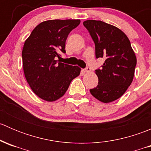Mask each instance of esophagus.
Wrapping results in <instances>:
<instances>
[{
	"label": "esophagus",
	"mask_w": 151,
	"mask_h": 151,
	"mask_svg": "<svg viewBox=\"0 0 151 151\" xmlns=\"http://www.w3.org/2000/svg\"><path fill=\"white\" fill-rule=\"evenodd\" d=\"M91 71V68H89V67H87V68H85L84 69L85 72H90Z\"/></svg>",
	"instance_id": "1"
}]
</instances>
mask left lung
I'll return each mask as SVG.
<instances>
[{
	"instance_id": "obj_1",
	"label": "left lung",
	"mask_w": 151,
	"mask_h": 151,
	"mask_svg": "<svg viewBox=\"0 0 151 151\" xmlns=\"http://www.w3.org/2000/svg\"><path fill=\"white\" fill-rule=\"evenodd\" d=\"M83 25L95 43L96 58L105 59L102 68L96 70L98 85L90 92L101 102H112L122 96L132 84L136 55L129 38L117 27L93 19L84 21Z\"/></svg>"
}]
</instances>
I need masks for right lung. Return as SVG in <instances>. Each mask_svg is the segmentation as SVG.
Segmentation results:
<instances>
[{
	"label": "right lung",
	"instance_id": "right-lung-1",
	"mask_svg": "<svg viewBox=\"0 0 151 151\" xmlns=\"http://www.w3.org/2000/svg\"><path fill=\"white\" fill-rule=\"evenodd\" d=\"M80 19H52L41 22L25 40L22 52L25 79L39 98L55 101L63 96L81 68L60 63L59 52L65 53L70 32Z\"/></svg>",
	"mask_w": 151,
	"mask_h": 151
}]
</instances>
